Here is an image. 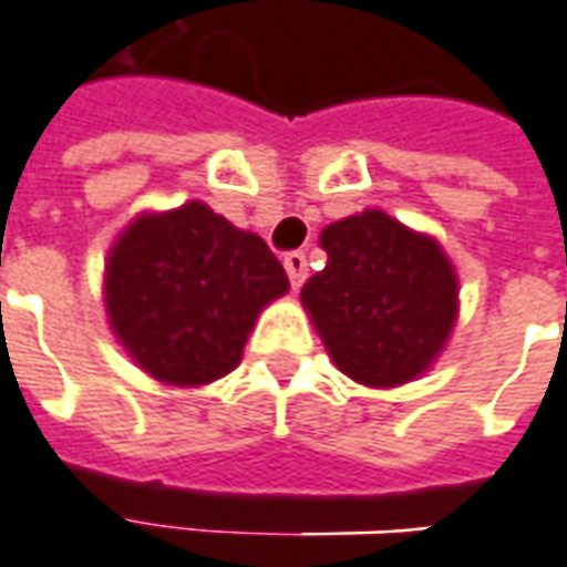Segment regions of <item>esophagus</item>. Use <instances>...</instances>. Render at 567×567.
<instances>
[{
	"label": "esophagus",
	"instance_id": "34e87169",
	"mask_svg": "<svg viewBox=\"0 0 567 567\" xmlns=\"http://www.w3.org/2000/svg\"><path fill=\"white\" fill-rule=\"evenodd\" d=\"M285 272H288V279H291V288H300V285L307 282V257L300 251H288L285 254Z\"/></svg>",
	"mask_w": 567,
	"mask_h": 567
}]
</instances>
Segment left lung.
Returning a JSON list of instances; mask_svg holds the SVG:
<instances>
[{
  "label": "left lung",
  "mask_w": 567,
  "mask_h": 567,
  "mask_svg": "<svg viewBox=\"0 0 567 567\" xmlns=\"http://www.w3.org/2000/svg\"><path fill=\"white\" fill-rule=\"evenodd\" d=\"M329 264L300 298L334 365L360 384L413 381L456 322V272L434 238L410 233L381 210L322 233Z\"/></svg>",
  "instance_id": "1"
}]
</instances>
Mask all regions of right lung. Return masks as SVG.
<instances>
[{"mask_svg":"<svg viewBox=\"0 0 567 567\" xmlns=\"http://www.w3.org/2000/svg\"><path fill=\"white\" fill-rule=\"evenodd\" d=\"M288 291L267 241L207 204L138 217L107 257L111 329L145 372L207 384L233 372L257 313Z\"/></svg>","mask_w":567,"mask_h":567,"instance_id":"add662e5","label":"right lung"}]
</instances>
